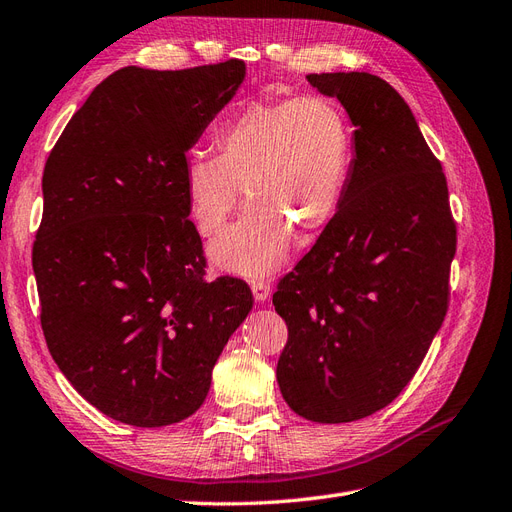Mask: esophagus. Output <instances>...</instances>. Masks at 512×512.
Segmentation results:
<instances>
[{"instance_id": "1", "label": "esophagus", "mask_w": 512, "mask_h": 512, "mask_svg": "<svg viewBox=\"0 0 512 512\" xmlns=\"http://www.w3.org/2000/svg\"><path fill=\"white\" fill-rule=\"evenodd\" d=\"M252 294L256 303H267L271 297V286L265 280H254L252 282Z\"/></svg>"}]
</instances>
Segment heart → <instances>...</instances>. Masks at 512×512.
Wrapping results in <instances>:
<instances>
[{"label": "heart", "instance_id": "obj_1", "mask_svg": "<svg viewBox=\"0 0 512 512\" xmlns=\"http://www.w3.org/2000/svg\"><path fill=\"white\" fill-rule=\"evenodd\" d=\"M220 156L190 153L183 190L200 235L220 232L245 196L250 207L209 247L220 271L252 277L280 269L294 230L314 235L342 205L352 168L344 108L322 96L250 104L218 134Z\"/></svg>", "mask_w": 512, "mask_h": 512}]
</instances>
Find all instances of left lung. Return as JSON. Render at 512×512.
Wrapping results in <instances>:
<instances>
[{"mask_svg":"<svg viewBox=\"0 0 512 512\" xmlns=\"http://www.w3.org/2000/svg\"><path fill=\"white\" fill-rule=\"evenodd\" d=\"M352 123V168L335 218L273 294L288 344L286 404L352 423L406 389L440 331L457 230L448 188L397 91L367 72L307 74Z\"/></svg>","mask_w":512,"mask_h":512,"instance_id":"left-lung-1","label":"left lung"}]
</instances>
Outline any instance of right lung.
Listing matches in <instances>:
<instances>
[{
    "label": "right lung",
    "instance_id": "add662e5",
    "mask_svg": "<svg viewBox=\"0 0 512 512\" xmlns=\"http://www.w3.org/2000/svg\"><path fill=\"white\" fill-rule=\"evenodd\" d=\"M243 79L239 59L121 68L46 160L32 254L44 339L79 395L119 423L164 427L194 414L254 305L235 277L203 280L181 175Z\"/></svg>",
    "mask_w": 512,
    "mask_h": 512
}]
</instances>
